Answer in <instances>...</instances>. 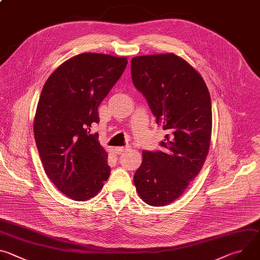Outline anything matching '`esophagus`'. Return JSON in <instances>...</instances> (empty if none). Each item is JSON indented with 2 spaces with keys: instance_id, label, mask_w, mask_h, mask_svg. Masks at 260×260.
<instances>
[{
  "instance_id": "obj_1",
  "label": "esophagus",
  "mask_w": 260,
  "mask_h": 260,
  "mask_svg": "<svg viewBox=\"0 0 260 260\" xmlns=\"http://www.w3.org/2000/svg\"><path fill=\"white\" fill-rule=\"evenodd\" d=\"M114 150H115V152H116L117 154H121L122 152H124V151L127 150V147H116Z\"/></svg>"
}]
</instances>
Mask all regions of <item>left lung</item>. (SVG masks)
<instances>
[{"label": "left lung", "instance_id": "left-lung-1", "mask_svg": "<svg viewBox=\"0 0 260 260\" xmlns=\"http://www.w3.org/2000/svg\"><path fill=\"white\" fill-rule=\"evenodd\" d=\"M132 79L168 135L161 151H143L134 176L140 198L154 207L179 199L209 153L212 108L201 74L174 53L133 57Z\"/></svg>", "mask_w": 260, "mask_h": 260}]
</instances>
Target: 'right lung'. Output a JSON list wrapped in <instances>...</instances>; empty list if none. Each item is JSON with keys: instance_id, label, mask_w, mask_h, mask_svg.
<instances>
[{"instance_id": "right-lung-1", "label": "right lung", "mask_w": 260, "mask_h": 260, "mask_svg": "<svg viewBox=\"0 0 260 260\" xmlns=\"http://www.w3.org/2000/svg\"><path fill=\"white\" fill-rule=\"evenodd\" d=\"M126 64L125 56L81 53L62 62L42 88L34 119L37 148L46 175L74 201L95 197L110 176L108 153L90 128Z\"/></svg>"}]
</instances>
